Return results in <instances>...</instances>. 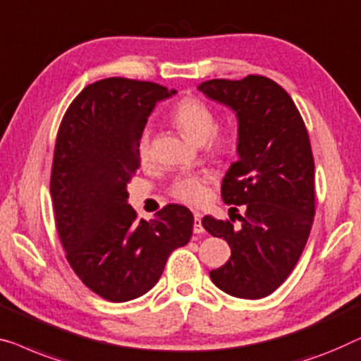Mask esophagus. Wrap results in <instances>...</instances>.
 <instances>
[{
    "instance_id": "esophagus-1",
    "label": "esophagus",
    "mask_w": 361,
    "mask_h": 361,
    "mask_svg": "<svg viewBox=\"0 0 361 361\" xmlns=\"http://www.w3.org/2000/svg\"><path fill=\"white\" fill-rule=\"evenodd\" d=\"M193 233L195 234L205 233V228H203V224H202V215L198 212L193 213Z\"/></svg>"
}]
</instances>
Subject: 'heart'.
<instances>
[{
	"label": "heart",
	"instance_id": "1",
	"mask_svg": "<svg viewBox=\"0 0 361 361\" xmlns=\"http://www.w3.org/2000/svg\"><path fill=\"white\" fill-rule=\"evenodd\" d=\"M172 122L179 132L192 143H203L208 138L212 140V148L219 153H224L229 146L228 135H218L216 116L213 109L197 97H187L177 104L172 112ZM137 154L142 163H146L151 156L149 132L143 130L137 142ZM172 197L187 205H202L208 197V176L207 174H184L179 176L171 185Z\"/></svg>",
	"mask_w": 361,
	"mask_h": 361
}]
</instances>
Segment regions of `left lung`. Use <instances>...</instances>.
Returning a JSON list of instances; mask_svg holds the SVG:
<instances>
[{"mask_svg": "<svg viewBox=\"0 0 361 361\" xmlns=\"http://www.w3.org/2000/svg\"><path fill=\"white\" fill-rule=\"evenodd\" d=\"M197 90L236 116L238 161L224 176L221 197L228 205L245 208L244 216L236 213L239 228L203 216V228L231 249V257L212 270L210 279L224 293L260 300L288 279L310 238L314 216L310 137L293 99L269 78L210 80Z\"/></svg>", "mask_w": 361, "mask_h": 361, "instance_id": "left-lung-1", "label": "left lung"}]
</instances>
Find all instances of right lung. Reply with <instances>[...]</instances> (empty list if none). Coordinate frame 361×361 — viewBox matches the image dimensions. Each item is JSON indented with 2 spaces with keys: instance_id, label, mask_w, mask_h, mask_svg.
<instances>
[{
  "instance_id": "1",
  "label": "right lung",
  "mask_w": 361,
  "mask_h": 361,
  "mask_svg": "<svg viewBox=\"0 0 361 361\" xmlns=\"http://www.w3.org/2000/svg\"><path fill=\"white\" fill-rule=\"evenodd\" d=\"M176 92L107 78L78 94L61 120L50 180L56 231L71 269L104 300L125 302L148 293L172 250L192 238L189 208L172 203L138 221L128 203L140 133L156 102Z\"/></svg>"
}]
</instances>
